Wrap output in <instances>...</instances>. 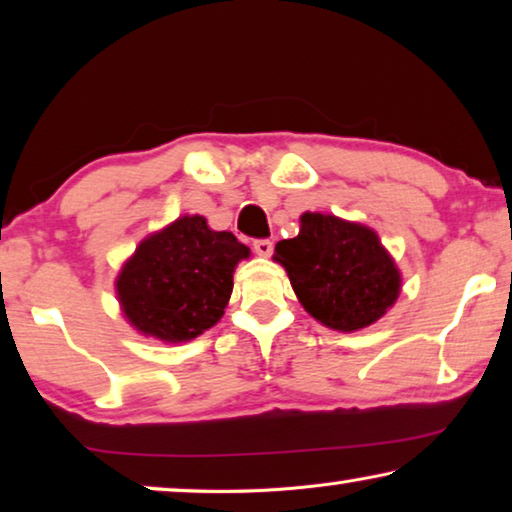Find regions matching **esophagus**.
I'll use <instances>...</instances> for the list:
<instances>
[{
    "mask_svg": "<svg viewBox=\"0 0 512 512\" xmlns=\"http://www.w3.org/2000/svg\"><path fill=\"white\" fill-rule=\"evenodd\" d=\"M253 250L259 257H268L273 253V241L271 239H255L253 241Z\"/></svg>",
    "mask_w": 512,
    "mask_h": 512,
    "instance_id": "obj_1",
    "label": "esophagus"
}]
</instances>
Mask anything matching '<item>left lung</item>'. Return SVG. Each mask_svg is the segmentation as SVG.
<instances>
[{
  "label": "left lung",
  "mask_w": 512,
  "mask_h": 512,
  "mask_svg": "<svg viewBox=\"0 0 512 512\" xmlns=\"http://www.w3.org/2000/svg\"><path fill=\"white\" fill-rule=\"evenodd\" d=\"M291 287L320 323L354 332L386 314L400 296V271L366 225L329 214L300 216V232L275 246Z\"/></svg>",
  "instance_id": "8db88e82"
}]
</instances>
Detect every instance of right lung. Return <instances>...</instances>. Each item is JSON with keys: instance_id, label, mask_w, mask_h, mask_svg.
I'll return each mask as SVG.
<instances>
[{"instance_id": "right-lung-1", "label": "right lung", "mask_w": 512, "mask_h": 512, "mask_svg": "<svg viewBox=\"0 0 512 512\" xmlns=\"http://www.w3.org/2000/svg\"><path fill=\"white\" fill-rule=\"evenodd\" d=\"M248 248L232 232H214L203 216H183L144 239L117 277L128 320L167 343L196 339L219 323L232 273Z\"/></svg>"}]
</instances>
